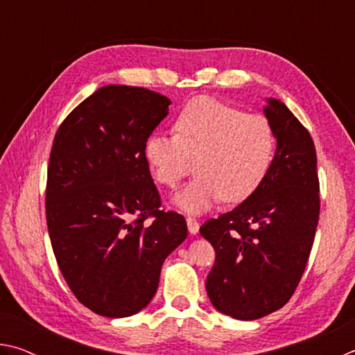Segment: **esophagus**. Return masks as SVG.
Listing matches in <instances>:
<instances>
[{"label": "esophagus", "mask_w": 355, "mask_h": 355, "mask_svg": "<svg viewBox=\"0 0 355 355\" xmlns=\"http://www.w3.org/2000/svg\"><path fill=\"white\" fill-rule=\"evenodd\" d=\"M186 224H188V230L191 235H197V233H199L200 224L194 218H186Z\"/></svg>", "instance_id": "1"}]
</instances>
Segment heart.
<instances>
[{
  "label": "heart",
  "mask_w": 355,
  "mask_h": 355,
  "mask_svg": "<svg viewBox=\"0 0 355 355\" xmlns=\"http://www.w3.org/2000/svg\"><path fill=\"white\" fill-rule=\"evenodd\" d=\"M173 128L175 135H150L144 158L152 177L167 188H175L196 161V178L173 196L186 213L200 214L220 199H249L271 171L277 141L271 122L260 114L199 97L180 111Z\"/></svg>",
  "instance_id": "obj_1"
}]
</instances>
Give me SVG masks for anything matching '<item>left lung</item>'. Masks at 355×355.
Here are the masks:
<instances>
[{"label": "left lung", "instance_id": "obj_1", "mask_svg": "<svg viewBox=\"0 0 355 355\" xmlns=\"http://www.w3.org/2000/svg\"><path fill=\"white\" fill-rule=\"evenodd\" d=\"M266 103L263 114L277 141L271 171L249 199L200 227L216 250L208 297L220 313L241 321L266 316L290 300L320 219L313 139L285 103Z\"/></svg>", "mask_w": 355, "mask_h": 355}]
</instances>
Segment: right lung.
I'll return each instance as SVG.
<instances>
[{"instance_id": "add662e5", "label": "right lung", "mask_w": 355, "mask_h": 355, "mask_svg": "<svg viewBox=\"0 0 355 355\" xmlns=\"http://www.w3.org/2000/svg\"><path fill=\"white\" fill-rule=\"evenodd\" d=\"M169 105L148 89L110 84L65 117L53 142L45 203L53 252L76 299L101 316L146 309L167 255L188 236L182 214L159 209L144 158Z\"/></svg>"}]
</instances>
